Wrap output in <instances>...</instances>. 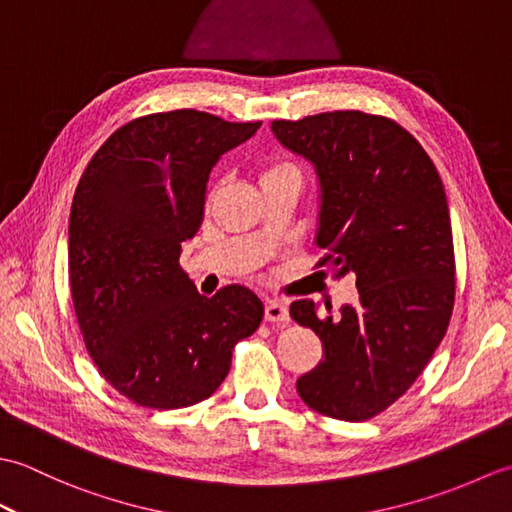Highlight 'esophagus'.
Returning <instances> with one entry per match:
<instances>
[{"label":"esophagus","mask_w":512,"mask_h":512,"mask_svg":"<svg viewBox=\"0 0 512 512\" xmlns=\"http://www.w3.org/2000/svg\"><path fill=\"white\" fill-rule=\"evenodd\" d=\"M264 314H266V321H270V323H288L290 321L288 306L279 299H268Z\"/></svg>","instance_id":"1"}]
</instances>
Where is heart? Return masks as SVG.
Masks as SVG:
<instances>
[{"instance_id": "obj_1", "label": "heart", "mask_w": 512, "mask_h": 512, "mask_svg": "<svg viewBox=\"0 0 512 512\" xmlns=\"http://www.w3.org/2000/svg\"><path fill=\"white\" fill-rule=\"evenodd\" d=\"M288 171H297L292 165H288V162H275V165H268L262 169V182L268 180V178H275V176H281V173H288Z\"/></svg>"}]
</instances>
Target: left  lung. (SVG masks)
Wrapping results in <instances>:
<instances>
[{
    "label": "left lung",
    "instance_id": "obj_1",
    "mask_svg": "<svg viewBox=\"0 0 512 512\" xmlns=\"http://www.w3.org/2000/svg\"><path fill=\"white\" fill-rule=\"evenodd\" d=\"M321 180L317 266L356 277L358 303L332 314L308 299L290 314L317 332L321 363L299 376L301 400L328 418L378 416L416 383L447 334L455 253L440 173L405 127L358 110L275 121Z\"/></svg>",
    "mask_w": 512,
    "mask_h": 512
}]
</instances>
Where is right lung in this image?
<instances>
[{"label":"right lung","mask_w":512,"mask_h":512,"mask_svg":"<svg viewBox=\"0 0 512 512\" xmlns=\"http://www.w3.org/2000/svg\"><path fill=\"white\" fill-rule=\"evenodd\" d=\"M255 123L200 110L138 116L92 156L74 191L68 264L76 321L101 376L140 407L182 409L222 385L264 319L244 286L198 295L180 266L206 180Z\"/></svg>","instance_id":"obj_1"}]
</instances>
